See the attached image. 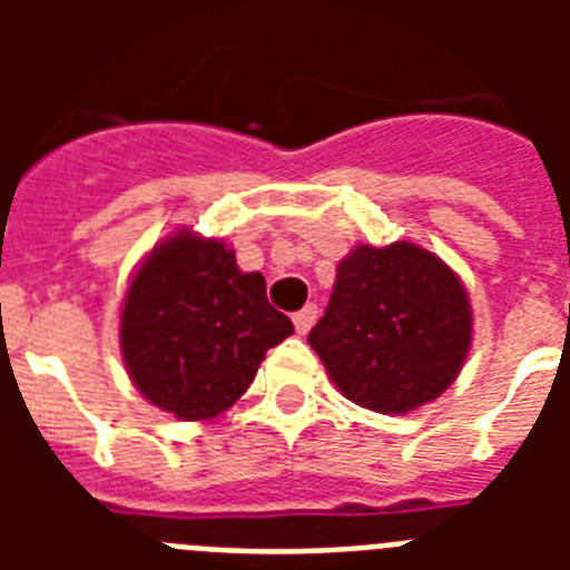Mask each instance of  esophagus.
<instances>
[{"mask_svg": "<svg viewBox=\"0 0 570 570\" xmlns=\"http://www.w3.org/2000/svg\"><path fill=\"white\" fill-rule=\"evenodd\" d=\"M316 314H320V311H316V305H305V308L302 311H296L294 314V328H296V334H308L311 331V325H314L316 322Z\"/></svg>", "mask_w": 570, "mask_h": 570, "instance_id": "1", "label": "esophagus"}]
</instances>
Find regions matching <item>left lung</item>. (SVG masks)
<instances>
[{
	"mask_svg": "<svg viewBox=\"0 0 570 570\" xmlns=\"http://www.w3.org/2000/svg\"><path fill=\"white\" fill-rule=\"evenodd\" d=\"M311 347L342 394L376 414H407L436 400L471 347V305L440 256L394 242L360 245L336 268Z\"/></svg>",
	"mask_w": 570,
	"mask_h": 570,
	"instance_id": "1",
	"label": "left lung"
}]
</instances>
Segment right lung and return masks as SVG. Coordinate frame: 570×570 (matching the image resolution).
<instances>
[{
  "instance_id": "right-lung-1",
  "label": "right lung",
  "mask_w": 570,
  "mask_h": 570,
  "mask_svg": "<svg viewBox=\"0 0 570 570\" xmlns=\"http://www.w3.org/2000/svg\"><path fill=\"white\" fill-rule=\"evenodd\" d=\"M294 325L242 274L219 239L183 230L150 250L125 296V367L150 405L179 420H210L254 382L268 347Z\"/></svg>"
}]
</instances>
